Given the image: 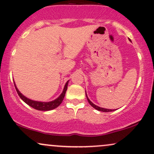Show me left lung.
Masks as SVG:
<instances>
[{
  "label": "left lung",
  "mask_w": 154,
  "mask_h": 154,
  "mask_svg": "<svg viewBox=\"0 0 154 154\" xmlns=\"http://www.w3.org/2000/svg\"><path fill=\"white\" fill-rule=\"evenodd\" d=\"M85 94H86V97H87V101H88V102L89 103V104H90L91 106H92V107H94L95 109H97V110H98V111H101V112H113V111H114V109H105V108L100 107V106H97V105H95L94 104H93V103L91 102L90 100H89V99L88 98V97H87V94L86 91H85Z\"/></svg>",
  "instance_id": "left-lung-1"
}]
</instances>
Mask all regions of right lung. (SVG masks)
Returning <instances> with one entry per match:
<instances>
[{"mask_svg": "<svg viewBox=\"0 0 154 154\" xmlns=\"http://www.w3.org/2000/svg\"><path fill=\"white\" fill-rule=\"evenodd\" d=\"M68 82H69V80L65 83V87H64L63 91V92L61 93V94H60L57 98H56L55 100L51 101V102H40V101H35V100H30V99H29L28 97L24 96V95H23L22 93L18 90V89H17L16 87V85H15V82H14V85L17 94L19 95V97H20L21 100H22L25 103H26L27 104L29 105V106H31V107L37 110L50 111L57 108V106H59L60 104L63 102L64 97H65L66 91H67V89Z\"/></svg>", "mask_w": 154, "mask_h": 154, "instance_id": "right-lung-1", "label": "right lung"}]
</instances>
